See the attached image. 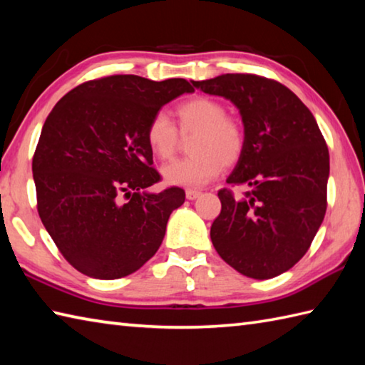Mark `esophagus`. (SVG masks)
Segmentation results:
<instances>
[{"label": "esophagus", "mask_w": 365, "mask_h": 365, "mask_svg": "<svg viewBox=\"0 0 365 365\" xmlns=\"http://www.w3.org/2000/svg\"><path fill=\"white\" fill-rule=\"evenodd\" d=\"M199 196H201V191L187 190V199H190V201H195V199H197Z\"/></svg>", "instance_id": "esophagus-1"}]
</instances>
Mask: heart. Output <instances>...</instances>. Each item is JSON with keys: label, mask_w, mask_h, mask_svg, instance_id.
I'll list each match as a JSON object with an SVG mask.
<instances>
[{"label": "heart", "mask_w": 365, "mask_h": 365, "mask_svg": "<svg viewBox=\"0 0 365 365\" xmlns=\"http://www.w3.org/2000/svg\"><path fill=\"white\" fill-rule=\"evenodd\" d=\"M178 130L183 135L196 134L191 142L192 156L161 168L163 180L183 188H201L244 153L245 134L237 121L227 117L226 107L212 98L197 96L175 109ZM145 140L156 158H173L178 147V133L164 112L150 118Z\"/></svg>", "instance_id": "b5f03b06"}]
</instances>
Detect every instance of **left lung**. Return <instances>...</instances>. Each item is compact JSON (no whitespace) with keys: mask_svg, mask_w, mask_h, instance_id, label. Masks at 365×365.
I'll return each mask as SVG.
<instances>
[{"mask_svg":"<svg viewBox=\"0 0 365 365\" xmlns=\"http://www.w3.org/2000/svg\"><path fill=\"white\" fill-rule=\"evenodd\" d=\"M192 85L239 109L244 153L221 190L210 239L221 259L242 275L267 280L302 258L326 213L329 152L315 117L284 85L252 74H221Z\"/></svg>","mask_w":365,"mask_h":365,"instance_id":"1","label":"left lung"}]
</instances>
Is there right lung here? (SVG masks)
I'll return each instance as SVG.
<instances>
[{
    "label": "right lung",
    "mask_w": 365,
    "mask_h": 365,
    "mask_svg": "<svg viewBox=\"0 0 365 365\" xmlns=\"http://www.w3.org/2000/svg\"><path fill=\"white\" fill-rule=\"evenodd\" d=\"M192 91L185 78L110 76L78 85L48 113L33 158L38 212L78 272L115 280L158 252L185 191H148L160 174L145 130L164 104Z\"/></svg>",
    "instance_id": "right-lung-1"
}]
</instances>
